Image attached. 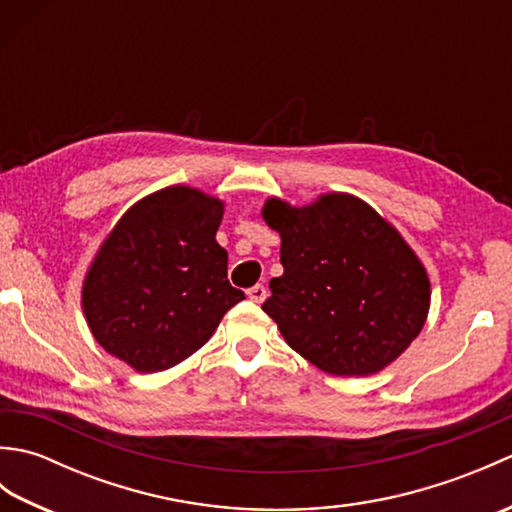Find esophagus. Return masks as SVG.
Instances as JSON below:
<instances>
[{
	"label": "esophagus",
	"instance_id": "34e87169",
	"mask_svg": "<svg viewBox=\"0 0 512 512\" xmlns=\"http://www.w3.org/2000/svg\"><path fill=\"white\" fill-rule=\"evenodd\" d=\"M246 295H248V299L250 301H255V303H264L266 301V297H268V292H266V288L264 286H253V288H248L246 290Z\"/></svg>",
	"mask_w": 512,
	"mask_h": 512
}]
</instances>
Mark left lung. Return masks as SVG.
<instances>
[{"instance_id":"8db88e82","label":"left lung","mask_w":512,"mask_h":512,"mask_svg":"<svg viewBox=\"0 0 512 512\" xmlns=\"http://www.w3.org/2000/svg\"><path fill=\"white\" fill-rule=\"evenodd\" d=\"M262 217L281 237L284 266L262 310L292 350L332 376L394 363L431 306L427 268L398 228L343 191L303 206L268 198Z\"/></svg>"}]
</instances>
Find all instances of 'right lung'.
I'll return each instance as SVG.
<instances>
[{
	"instance_id": "obj_1",
	"label": "right lung",
	"mask_w": 512,
	"mask_h": 512,
	"mask_svg": "<svg viewBox=\"0 0 512 512\" xmlns=\"http://www.w3.org/2000/svg\"><path fill=\"white\" fill-rule=\"evenodd\" d=\"M224 200L171 184L134 202L83 277L81 308L107 354L140 374L182 363L244 299L215 233Z\"/></svg>"
}]
</instances>
